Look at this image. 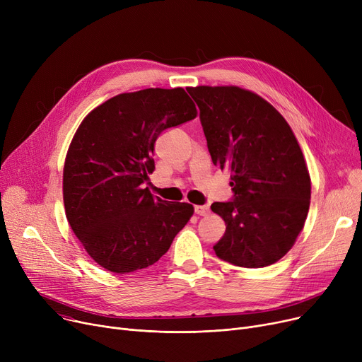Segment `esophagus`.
<instances>
[{
  "mask_svg": "<svg viewBox=\"0 0 362 362\" xmlns=\"http://www.w3.org/2000/svg\"><path fill=\"white\" fill-rule=\"evenodd\" d=\"M208 213H210V208H208V205H197L195 206V214L206 216Z\"/></svg>",
  "mask_w": 362,
  "mask_h": 362,
  "instance_id": "obj_1",
  "label": "esophagus"
}]
</instances>
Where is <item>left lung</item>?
Instances as JSON below:
<instances>
[{
  "label": "left lung",
  "mask_w": 362,
  "mask_h": 362,
  "mask_svg": "<svg viewBox=\"0 0 362 362\" xmlns=\"http://www.w3.org/2000/svg\"><path fill=\"white\" fill-rule=\"evenodd\" d=\"M214 165L230 171L235 198L214 202L226 223L214 245L218 258L246 269L272 265L286 255L303 229L311 177L293 130L281 114L239 86L186 88Z\"/></svg>",
  "instance_id": "obj_1"
}]
</instances>
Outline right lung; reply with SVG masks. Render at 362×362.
<instances>
[{
	"label": "right lung",
	"instance_id": "add662e5",
	"mask_svg": "<svg viewBox=\"0 0 362 362\" xmlns=\"http://www.w3.org/2000/svg\"><path fill=\"white\" fill-rule=\"evenodd\" d=\"M198 116L183 88L124 92L93 108L67 149V221L103 269L126 274L157 262L194 216V205L154 198L144 187L164 129Z\"/></svg>",
	"mask_w": 362,
	"mask_h": 362
}]
</instances>
